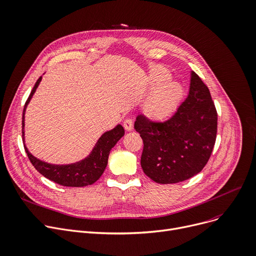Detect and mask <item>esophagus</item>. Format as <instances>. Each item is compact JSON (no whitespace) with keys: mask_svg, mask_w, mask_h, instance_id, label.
<instances>
[{"mask_svg":"<svg viewBox=\"0 0 256 256\" xmlns=\"http://www.w3.org/2000/svg\"><path fill=\"white\" fill-rule=\"evenodd\" d=\"M134 124V122H132V120L130 118H126V120H124V130H126V132H130L132 130V126Z\"/></svg>","mask_w":256,"mask_h":256,"instance_id":"obj_1","label":"esophagus"}]
</instances>
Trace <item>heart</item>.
Returning <instances> with one entry per match:
<instances>
[{
  "label": "heart",
  "instance_id": "obj_1",
  "mask_svg": "<svg viewBox=\"0 0 256 256\" xmlns=\"http://www.w3.org/2000/svg\"><path fill=\"white\" fill-rule=\"evenodd\" d=\"M170 72L162 66L154 68L149 80L153 88L144 104V113L153 120H164L171 116L179 106L183 94L182 85L170 78Z\"/></svg>",
  "mask_w": 256,
  "mask_h": 256
}]
</instances>
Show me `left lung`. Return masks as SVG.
I'll list each match as a JSON object with an SVG mask.
<instances>
[{
    "label": "left lung",
    "mask_w": 256,
    "mask_h": 256,
    "mask_svg": "<svg viewBox=\"0 0 256 256\" xmlns=\"http://www.w3.org/2000/svg\"><path fill=\"white\" fill-rule=\"evenodd\" d=\"M190 92L176 113L164 122L138 115L134 130L144 143L141 166L160 184L185 181L208 162L217 134V112L209 88L192 71Z\"/></svg>",
    "instance_id": "8db88e82"
}]
</instances>
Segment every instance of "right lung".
I'll return each instance as SVG.
<instances>
[{"label": "right lung", "mask_w": 256, "mask_h": 256, "mask_svg": "<svg viewBox=\"0 0 256 256\" xmlns=\"http://www.w3.org/2000/svg\"><path fill=\"white\" fill-rule=\"evenodd\" d=\"M42 77L37 80L35 86L32 88L30 94L26 102L22 114V140L26 152L32 164L44 177L62 186L83 187L94 184L104 173L108 164V158L111 149L124 137V130L122 126L117 124L114 128L105 132L96 143L90 156L74 164H54L35 158L28 151L24 143V112L30 98H32V94H35L37 88L39 86Z\"/></svg>", "instance_id": "add662e5"}]
</instances>
